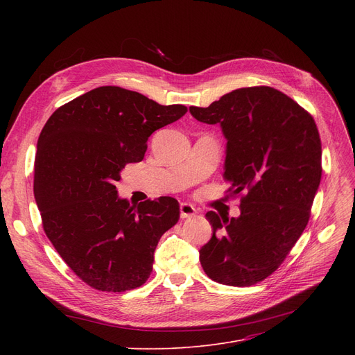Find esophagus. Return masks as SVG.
Masks as SVG:
<instances>
[{"instance_id": "obj_1", "label": "esophagus", "mask_w": 355, "mask_h": 355, "mask_svg": "<svg viewBox=\"0 0 355 355\" xmlns=\"http://www.w3.org/2000/svg\"><path fill=\"white\" fill-rule=\"evenodd\" d=\"M180 213L182 218H187V217H193L196 214V209L193 204L190 202H181L180 204Z\"/></svg>"}]
</instances>
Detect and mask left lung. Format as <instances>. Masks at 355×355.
Listing matches in <instances>:
<instances>
[{
    "label": "left lung",
    "instance_id": "1",
    "mask_svg": "<svg viewBox=\"0 0 355 355\" xmlns=\"http://www.w3.org/2000/svg\"><path fill=\"white\" fill-rule=\"evenodd\" d=\"M200 122L225 135V178L245 191L240 216L206 214L213 236L200 262L213 281L250 286L281 265L305 230L321 182V139L308 112L269 86L236 89L207 107L190 106Z\"/></svg>",
    "mask_w": 355,
    "mask_h": 355
}]
</instances>
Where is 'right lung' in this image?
<instances>
[{
    "instance_id": "add662e5",
    "label": "right lung",
    "mask_w": 355,
    "mask_h": 355,
    "mask_svg": "<svg viewBox=\"0 0 355 355\" xmlns=\"http://www.w3.org/2000/svg\"><path fill=\"white\" fill-rule=\"evenodd\" d=\"M187 107L101 86L60 106L37 142L34 198L43 227L67 266L103 292L139 288L153 272L161 236L180 218L173 197L130 206L115 182L139 162L157 129Z\"/></svg>"
}]
</instances>
